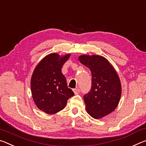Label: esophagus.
Listing matches in <instances>:
<instances>
[{
	"instance_id": "34e87169",
	"label": "esophagus",
	"mask_w": 146,
	"mask_h": 146,
	"mask_svg": "<svg viewBox=\"0 0 146 146\" xmlns=\"http://www.w3.org/2000/svg\"><path fill=\"white\" fill-rule=\"evenodd\" d=\"M73 90L74 93H75V95L78 94L80 93V90L79 89H78V88H75V89H73Z\"/></svg>"
}]
</instances>
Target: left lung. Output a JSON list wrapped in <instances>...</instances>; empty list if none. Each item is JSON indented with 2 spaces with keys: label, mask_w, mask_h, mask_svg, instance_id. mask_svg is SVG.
Here are the masks:
<instances>
[{
  "label": "left lung",
  "mask_w": 146,
  "mask_h": 146,
  "mask_svg": "<svg viewBox=\"0 0 146 146\" xmlns=\"http://www.w3.org/2000/svg\"><path fill=\"white\" fill-rule=\"evenodd\" d=\"M78 60L92 73L91 89L84 96L86 109L94 118H101L113 112L118 105L121 93L119 77L103 56L82 55Z\"/></svg>",
  "instance_id": "obj_1"
}]
</instances>
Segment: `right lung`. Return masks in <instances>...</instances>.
<instances>
[{
	"label": "right lung",
	"mask_w": 146,
	"mask_h": 146,
	"mask_svg": "<svg viewBox=\"0 0 146 146\" xmlns=\"http://www.w3.org/2000/svg\"><path fill=\"white\" fill-rule=\"evenodd\" d=\"M70 54L59 56L56 53L46 56L34 69L31 78L32 98L39 109L55 114L64 109L74 92L67 85L61 69Z\"/></svg>",
	"instance_id": "obj_1"
}]
</instances>
